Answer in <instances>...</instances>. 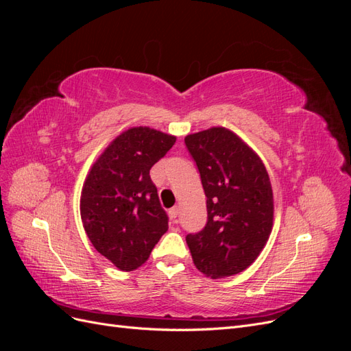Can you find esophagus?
<instances>
[{
  "mask_svg": "<svg viewBox=\"0 0 351 351\" xmlns=\"http://www.w3.org/2000/svg\"><path fill=\"white\" fill-rule=\"evenodd\" d=\"M178 212H180L178 206H174L168 210V215H169V218H171V221H176V218L178 217Z\"/></svg>",
  "mask_w": 351,
  "mask_h": 351,
  "instance_id": "34e87169",
  "label": "esophagus"
}]
</instances>
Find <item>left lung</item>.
Listing matches in <instances>:
<instances>
[{
  "mask_svg": "<svg viewBox=\"0 0 351 351\" xmlns=\"http://www.w3.org/2000/svg\"><path fill=\"white\" fill-rule=\"evenodd\" d=\"M206 196L208 221L186 241L196 268L210 278L236 275L256 261L274 219V196L261 158L226 127L186 136Z\"/></svg>",
  "mask_w": 351,
  "mask_h": 351,
  "instance_id": "left-lung-1",
  "label": "left lung"
}]
</instances>
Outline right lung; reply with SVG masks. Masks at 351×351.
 <instances>
[{
    "mask_svg": "<svg viewBox=\"0 0 351 351\" xmlns=\"http://www.w3.org/2000/svg\"><path fill=\"white\" fill-rule=\"evenodd\" d=\"M174 143L176 136L132 127L108 145L84 180V231L93 247L121 271L142 267L168 230L149 171Z\"/></svg>",
    "mask_w": 351,
    "mask_h": 351,
    "instance_id": "obj_1",
    "label": "right lung"
}]
</instances>
